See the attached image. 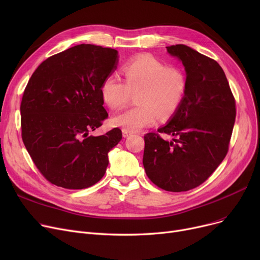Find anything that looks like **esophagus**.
<instances>
[{
	"label": "esophagus",
	"instance_id": "esophagus-1",
	"mask_svg": "<svg viewBox=\"0 0 260 260\" xmlns=\"http://www.w3.org/2000/svg\"><path fill=\"white\" fill-rule=\"evenodd\" d=\"M122 134H123V137H129V136L133 135V132H129V131H127V129L123 128V129H122Z\"/></svg>",
	"mask_w": 260,
	"mask_h": 260
}]
</instances>
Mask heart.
Instances as JSON below:
<instances>
[{
    "instance_id": "obj_1",
    "label": "heart",
    "mask_w": 260,
    "mask_h": 260,
    "mask_svg": "<svg viewBox=\"0 0 260 260\" xmlns=\"http://www.w3.org/2000/svg\"><path fill=\"white\" fill-rule=\"evenodd\" d=\"M124 81L117 74L104 78L100 86L103 101L113 109L122 108L138 92V105L113 118L114 125L137 132L151 126L157 118L173 116L181 105L186 91L185 74L178 67L168 66L152 56H140L123 67Z\"/></svg>"
}]
</instances>
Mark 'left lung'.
Wrapping results in <instances>:
<instances>
[{
    "label": "left lung",
    "instance_id": "1",
    "mask_svg": "<svg viewBox=\"0 0 260 260\" xmlns=\"http://www.w3.org/2000/svg\"><path fill=\"white\" fill-rule=\"evenodd\" d=\"M186 72L183 101L166 126L144 135L143 167L154 184L186 192L206 181L229 151L236 102L221 66L182 44L167 47ZM161 134L174 135L167 142Z\"/></svg>",
    "mask_w": 260,
    "mask_h": 260
}]
</instances>
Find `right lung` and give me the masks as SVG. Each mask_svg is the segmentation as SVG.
<instances>
[{"instance_id": "right-lung-1", "label": "right lung", "mask_w": 260, "mask_h": 260, "mask_svg": "<svg viewBox=\"0 0 260 260\" xmlns=\"http://www.w3.org/2000/svg\"><path fill=\"white\" fill-rule=\"evenodd\" d=\"M117 54L109 47L76 45L43 61L27 83L20 106L22 140L51 184L82 189L104 176L108 152L122 132L89 134L108 117L100 86L116 68Z\"/></svg>"}]
</instances>
